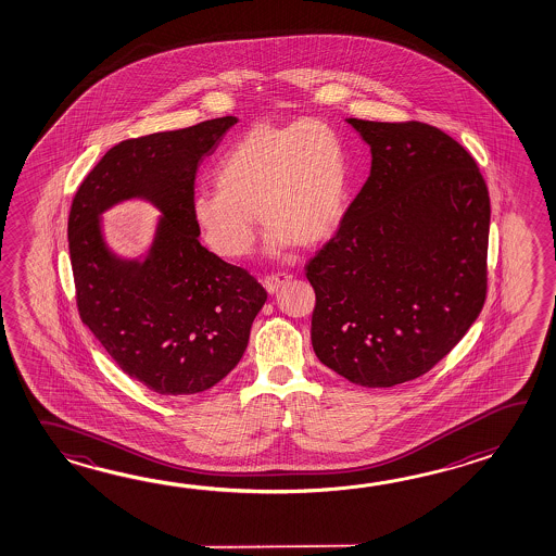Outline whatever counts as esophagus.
<instances>
[{
    "mask_svg": "<svg viewBox=\"0 0 556 556\" xmlns=\"http://www.w3.org/2000/svg\"><path fill=\"white\" fill-rule=\"evenodd\" d=\"M293 279V275H289V273H275V275H267L265 279H263V287H265V291L267 293H277L285 283H289Z\"/></svg>",
    "mask_w": 556,
    "mask_h": 556,
    "instance_id": "esophagus-1",
    "label": "esophagus"
}]
</instances>
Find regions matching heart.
I'll return each mask as SVG.
<instances>
[{"instance_id":"b5f03b06","label":"heart","mask_w":556,"mask_h":556,"mask_svg":"<svg viewBox=\"0 0 556 556\" xmlns=\"http://www.w3.org/2000/svg\"><path fill=\"white\" fill-rule=\"evenodd\" d=\"M214 184L192 200L193 222L212 251L224 260L250 255L257 214L267 251L281 255L295 243L317 245L340 226L351 192L349 148L318 118L260 123L217 160Z\"/></svg>"}]
</instances>
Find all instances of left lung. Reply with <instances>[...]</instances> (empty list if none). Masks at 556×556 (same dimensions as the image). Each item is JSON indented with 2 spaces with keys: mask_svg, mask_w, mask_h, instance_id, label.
Segmentation results:
<instances>
[{
  "mask_svg": "<svg viewBox=\"0 0 556 556\" xmlns=\"http://www.w3.org/2000/svg\"><path fill=\"white\" fill-rule=\"evenodd\" d=\"M372 164L337 236L306 265L318 361L352 384L426 375L476 323L488 291V186L424 123L346 118Z\"/></svg>",
  "mask_w": 556,
  "mask_h": 556,
  "instance_id": "1",
  "label": "left lung"
}]
</instances>
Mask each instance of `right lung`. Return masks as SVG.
Wrapping results in <instances>:
<instances>
[{
    "label": "right lung",
    "mask_w": 556,
    "mask_h": 556,
    "mask_svg": "<svg viewBox=\"0 0 556 556\" xmlns=\"http://www.w3.org/2000/svg\"><path fill=\"white\" fill-rule=\"evenodd\" d=\"M236 116L130 138L83 180L68 214V253L83 323L125 375L166 396H192L224 380L250 342L267 293L250 273L200 243L193 180ZM128 199L161 212L138 258L105 243L101 214Z\"/></svg>",
    "instance_id": "1"
}]
</instances>
